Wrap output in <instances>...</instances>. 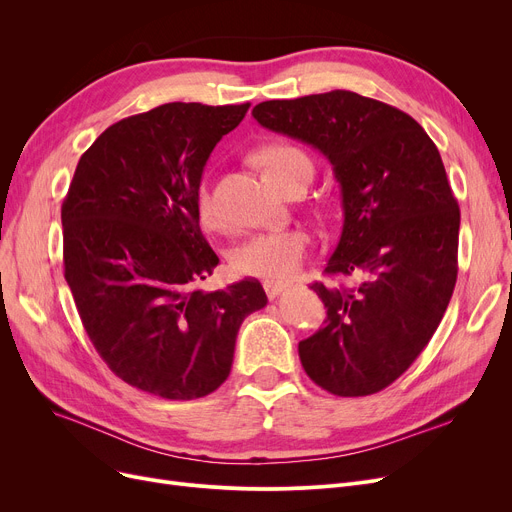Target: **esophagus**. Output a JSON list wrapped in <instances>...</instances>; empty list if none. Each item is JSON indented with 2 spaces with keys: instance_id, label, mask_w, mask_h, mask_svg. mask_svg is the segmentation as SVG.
Segmentation results:
<instances>
[{
  "instance_id": "obj_1",
  "label": "esophagus",
  "mask_w": 512,
  "mask_h": 512,
  "mask_svg": "<svg viewBox=\"0 0 512 512\" xmlns=\"http://www.w3.org/2000/svg\"><path fill=\"white\" fill-rule=\"evenodd\" d=\"M263 288H265V294H267V299H276L280 292H284L286 290V284H282V282H265L263 284Z\"/></svg>"
}]
</instances>
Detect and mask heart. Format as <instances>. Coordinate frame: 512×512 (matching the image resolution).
Returning a JSON list of instances; mask_svg holds the SVG:
<instances>
[{
  "instance_id": "obj_1",
  "label": "heart",
  "mask_w": 512,
  "mask_h": 512,
  "mask_svg": "<svg viewBox=\"0 0 512 512\" xmlns=\"http://www.w3.org/2000/svg\"><path fill=\"white\" fill-rule=\"evenodd\" d=\"M257 164L263 168L265 176L274 184L294 166H311L303 151L290 145H267L255 153ZM199 215L203 224L220 226L222 213L215 205L209 188L203 186L197 197ZM309 236L303 230H280L255 234L242 242L232 253V267L240 276H253L263 280L288 282L299 274L307 257Z\"/></svg>"
}]
</instances>
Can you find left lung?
<instances>
[{"label": "left lung", "instance_id": "8db88e82", "mask_svg": "<svg viewBox=\"0 0 512 512\" xmlns=\"http://www.w3.org/2000/svg\"><path fill=\"white\" fill-rule=\"evenodd\" d=\"M253 118L330 161L344 222L326 274L361 278L311 286L328 317L299 342L301 363L336 396L380 392L421 355L456 284L461 211L440 151L409 114L353 91L263 101Z\"/></svg>", "mask_w": 512, "mask_h": 512}]
</instances>
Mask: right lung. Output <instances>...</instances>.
I'll use <instances>...</instances> for the list:
<instances>
[{
    "mask_svg": "<svg viewBox=\"0 0 512 512\" xmlns=\"http://www.w3.org/2000/svg\"><path fill=\"white\" fill-rule=\"evenodd\" d=\"M251 103H166L101 132L62 205L64 278L83 326L126 384L168 400L218 390L257 280L193 288L220 263L199 228L203 168Z\"/></svg>",
    "mask_w": 512,
    "mask_h": 512,
    "instance_id": "right-lung-1",
    "label": "right lung"
}]
</instances>
